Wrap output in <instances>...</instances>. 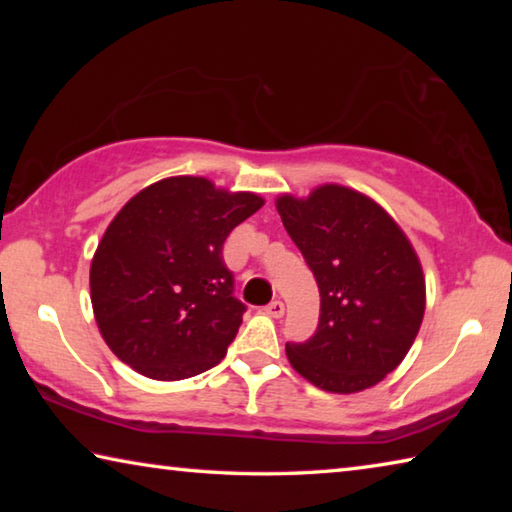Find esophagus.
Segmentation results:
<instances>
[{
    "label": "esophagus",
    "instance_id": "obj_1",
    "mask_svg": "<svg viewBox=\"0 0 512 512\" xmlns=\"http://www.w3.org/2000/svg\"><path fill=\"white\" fill-rule=\"evenodd\" d=\"M264 311H266L268 316H273V318H282V316H284V302H282V300L268 302Z\"/></svg>",
    "mask_w": 512,
    "mask_h": 512
}]
</instances>
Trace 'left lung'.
Returning <instances> with one entry per match:
<instances>
[{"mask_svg":"<svg viewBox=\"0 0 512 512\" xmlns=\"http://www.w3.org/2000/svg\"><path fill=\"white\" fill-rule=\"evenodd\" d=\"M282 216L320 291L318 327L287 343L291 366L329 393H359L400 366L424 316V277L391 216L354 189L280 196Z\"/></svg>","mask_w":512,"mask_h":512,"instance_id":"left-lung-1","label":"left lung"}]
</instances>
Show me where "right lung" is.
I'll use <instances>...</instances> for the list:
<instances>
[{
	"mask_svg": "<svg viewBox=\"0 0 512 512\" xmlns=\"http://www.w3.org/2000/svg\"><path fill=\"white\" fill-rule=\"evenodd\" d=\"M262 205L255 194L178 176L121 207L90 266L94 318L121 361L178 381L225 357L246 305L235 298L223 244Z\"/></svg>",
	"mask_w": 512,
	"mask_h": 512,
	"instance_id": "obj_1",
	"label": "right lung"
}]
</instances>
